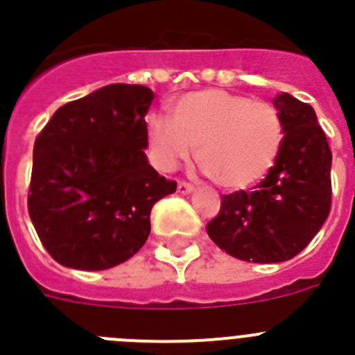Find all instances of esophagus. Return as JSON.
I'll return each instance as SVG.
<instances>
[{
  "mask_svg": "<svg viewBox=\"0 0 355 355\" xmlns=\"http://www.w3.org/2000/svg\"><path fill=\"white\" fill-rule=\"evenodd\" d=\"M193 190V184L192 183H188V181H180V183H178V192L180 193H190Z\"/></svg>",
  "mask_w": 355,
  "mask_h": 355,
  "instance_id": "obj_1",
  "label": "esophagus"
}]
</instances>
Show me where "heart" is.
I'll return each instance as SVG.
<instances>
[{"label":"heart","mask_w":355,"mask_h":355,"mask_svg":"<svg viewBox=\"0 0 355 355\" xmlns=\"http://www.w3.org/2000/svg\"><path fill=\"white\" fill-rule=\"evenodd\" d=\"M147 139L156 163L172 171L197 146L199 167L213 183L240 190L270 171L283 144V122L270 103L220 89L183 96L172 119L153 114Z\"/></svg>","instance_id":"heart-1"}]
</instances>
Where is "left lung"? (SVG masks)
Returning <instances> with one entry per match:
<instances>
[{"instance_id": "8db88e82", "label": "left lung", "mask_w": 355, "mask_h": 355, "mask_svg": "<svg viewBox=\"0 0 355 355\" xmlns=\"http://www.w3.org/2000/svg\"><path fill=\"white\" fill-rule=\"evenodd\" d=\"M283 144L274 167L252 192L222 196L206 231L233 258L281 263L304 250L331 211L332 155L315 110L290 94L274 99Z\"/></svg>"}]
</instances>
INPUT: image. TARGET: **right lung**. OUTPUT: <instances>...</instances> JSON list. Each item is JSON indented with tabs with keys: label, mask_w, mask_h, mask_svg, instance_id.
Returning <instances> with one entry per match:
<instances>
[{
	"label": "right lung",
	"mask_w": 355,
	"mask_h": 355,
	"mask_svg": "<svg viewBox=\"0 0 355 355\" xmlns=\"http://www.w3.org/2000/svg\"><path fill=\"white\" fill-rule=\"evenodd\" d=\"M142 85L114 83L56 110L33 146L28 213L60 265L106 270L139 252L150 209L175 192L146 156Z\"/></svg>",
	"instance_id": "add662e5"
}]
</instances>
